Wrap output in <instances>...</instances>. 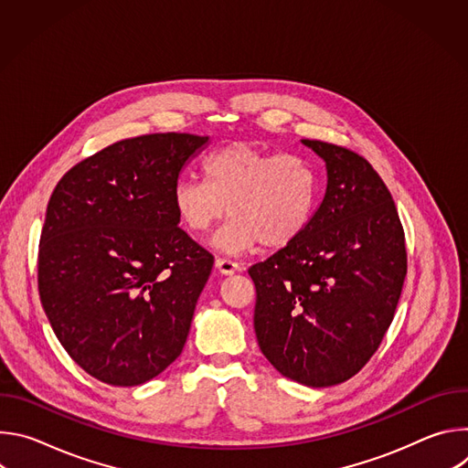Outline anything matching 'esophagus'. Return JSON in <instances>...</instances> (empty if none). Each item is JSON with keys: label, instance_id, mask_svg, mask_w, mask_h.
Wrapping results in <instances>:
<instances>
[{"label": "esophagus", "instance_id": "1", "mask_svg": "<svg viewBox=\"0 0 468 468\" xmlns=\"http://www.w3.org/2000/svg\"><path fill=\"white\" fill-rule=\"evenodd\" d=\"M215 264H217L218 272H220V274H224V276L235 274V272L240 269L239 262H235V261H231V259H226V257H218Z\"/></svg>", "mask_w": 468, "mask_h": 468}]
</instances>
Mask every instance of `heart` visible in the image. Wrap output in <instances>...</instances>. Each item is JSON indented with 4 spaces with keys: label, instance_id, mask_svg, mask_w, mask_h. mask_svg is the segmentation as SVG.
<instances>
[{
    "label": "heart",
    "instance_id": "obj_1",
    "mask_svg": "<svg viewBox=\"0 0 468 468\" xmlns=\"http://www.w3.org/2000/svg\"><path fill=\"white\" fill-rule=\"evenodd\" d=\"M202 172L204 181H176L172 204L179 224L196 237H206L226 213L233 217L215 240L224 251L287 248L311 222L316 176L296 155L229 143L204 159Z\"/></svg>",
    "mask_w": 468,
    "mask_h": 468
}]
</instances>
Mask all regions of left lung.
Returning a JSON list of instances; mask_svg holds the SVG:
<instances>
[{
    "label": "left lung",
    "mask_w": 468,
    "mask_h": 468,
    "mask_svg": "<svg viewBox=\"0 0 468 468\" xmlns=\"http://www.w3.org/2000/svg\"><path fill=\"white\" fill-rule=\"evenodd\" d=\"M325 161L327 186L305 231L250 266L262 356L307 387L356 376L379 348L402 294L408 251L392 196L359 154L302 141Z\"/></svg>",
    "instance_id": "obj_1"
}]
</instances>
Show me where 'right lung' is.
<instances>
[{
  "instance_id": "1",
  "label": "right lung",
  "mask_w": 468,
  "mask_h": 468,
  "mask_svg": "<svg viewBox=\"0 0 468 468\" xmlns=\"http://www.w3.org/2000/svg\"><path fill=\"white\" fill-rule=\"evenodd\" d=\"M207 141L125 139L72 166L51 192L40 302L64 350L103 383H146L183 352L215 257L177 226L172 190Z\"/></svg>"
}]
</instances>
